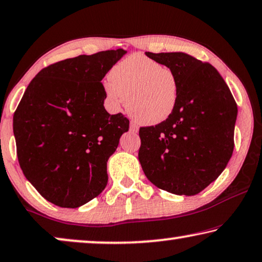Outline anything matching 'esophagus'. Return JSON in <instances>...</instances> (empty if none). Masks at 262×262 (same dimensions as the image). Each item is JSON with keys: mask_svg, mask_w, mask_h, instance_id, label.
<instances>
[{"mask_svg": "<svg viewBox=\"0 0 262 262\" xmlns=\"http://www.w3.org/2000/svg\"><path fill=\"white\" fill-rule=\"evenodd\" d=\"M130 130H131L132 132H138V126H137V125H136L135 123H131V124H130Z\"/></svg>", "mask_w": 262, "mask_h": 262, "instance_id": "obj_1", "label": "esophagus"}]
</instances>
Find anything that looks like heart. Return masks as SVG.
<instances>
[{
	"label": "heart",
	"mask_w": 262,
	"mask_h": 262,
	"mask_svg": "<svg viewBox=\"0 0 262 262\" xmlns=\"http://www.w3.org/2000/svg\"><path fill=\"white\" fill-rule=\"evenodd\" d=\"M104 93L112 108L118 110L126 98V110L143 125H157L175 111L181 94L180 78L170 67L144 54H132L108 73Z\"/></svg>",
	"instance_id": "b5f03b06"
}]
</instances>
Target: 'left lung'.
Segmentation results:
<instances>
[{
	"mask_svg": "<svg viewBox=\"0 0 262 262\" xmlns=\"http://www.w3.org/2000/svg\"><path fill=\"white\" fill-rule=\"evenodd\" d=\"M145 55L176 72L181 94L168 119L139 128L140 165L159 189L196 195L221 175L232 157L236 103L210 63L182 52Z\"/></svg>",
	"mask_w": 262,
	"mask_h": 262,
	"instance_id": "8db88e82",
	"label": "left lung"
}]
</instances>
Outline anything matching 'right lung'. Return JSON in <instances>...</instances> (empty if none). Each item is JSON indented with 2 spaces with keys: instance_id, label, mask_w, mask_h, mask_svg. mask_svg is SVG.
Masks as SVG:
<instances>
[{
  "instance_id": "obj_1",
  "label": "right lung",
  "mask_w": 262,
  "mask_h": 262,
  "mask_svg": "<svg viewBox=\"0 0 262 262\" xmlns=\"http://www.w3.org/2000/svg\"><path fill=\"white\" fill-rule=\"evenodd\" d=\"M124 54L119 48L49 65L30 81L14 113L22 171L55 206L80 207L107 184V159L128 119L106 111L101 80Z\"/></svg>"
}]
</instances>
